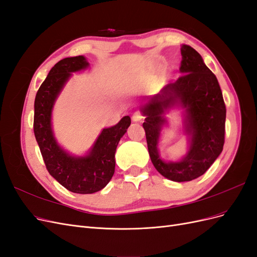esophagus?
Listing matches in <instances>:
<instances>
[{
    "label": "esophagus",
    "instance_id": "1",
    "mask_svg": "<svg viewBox=\"0 0 257 257\" xmlns=\"http://www.w3.org/2000/svg\"><path fill=\"white\" fill-rule=\"evenodd\" d=\"M143 119H144V115L141 112H135L133 114V116H132V120H133L134 122H139V121H142Z\"/></svg>",
    "mask_w": 257,
    "mask_h": 257
}]
</instances>
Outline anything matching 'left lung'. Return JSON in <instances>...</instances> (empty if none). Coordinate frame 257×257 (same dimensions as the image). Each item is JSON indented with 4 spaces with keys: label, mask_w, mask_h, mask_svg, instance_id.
I'll use <instances>...</instances> for the list:
<instances>
[{
    "label": "left lung",
    "mask_w": 257,
    "mask_h": 257,
    "mask_svg": "<svg viewBox=\"0 0 257 257\" xmlns=\"http://www.w3.org/2000/svg\"><path fill=\"white\" fill-rule=\"evenodd\" d=\"M181 54L180 72L184 75L165 85L142 108L152 164L162 176L176 182L194 180L213 164L223 150L226 119V107L215 75L191 46L182 45ZM175 104L186 109L190 150L180 162L166 163L159 159L157 143L161 126L166 122L164 112Z\"/></svg>",
    "instance_id": "1"
}]
</instances>
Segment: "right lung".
Masks as SVG:
<instances>
[{
  "label": "right lung",
  "mask_w": 257,
  "mask_h": 257,
  "mask_svg": "<svg viewBox=\"0 0 257 257\" xmlns=\"http://www.w3.org/2000/svg\"><path fill=\"white\" fill-rule=\"evenodd\" d=\"M88 66L82 56L59 61L38 89L34 102V135L46 168L61 185L78 194L98 192L111 180L116 146L131 124V118L125 115L114 126L104 128L85 157H73L57 144L51 128L54 100L72 73Z\"/></svg>",
  "instance_id": "add662e5"
}]
</instances>
